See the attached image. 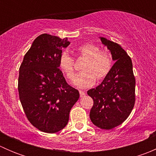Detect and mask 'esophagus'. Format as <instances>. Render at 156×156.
Wrapping results in <instances>:
<instances>
[{"label": "esophagus", "instance_id": "esophagus-1", "mask_svg": "<svg viewBox=\"0 0 156 156\" xmlns=\"http://www.w3.org/2000/svg\"><path fill=\"white\" fill-rule=\"evenodd\" d=\"M79 94H80V97H84V96H85V91L79 90Z\"/></svg>", "mask_w": 156, "mask_h": 156}]
</instances>
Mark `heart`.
Instances as JSON below:
<instances>
[{
  "mask_svg": "<svg viewBox=\"0 0 156 156\" xmlns=\"http://www.w3.org/2000/svg\"><path fill=\"white\" fill-rule=\"evenodd\" d=\"M76 51L80 56L86 58L81 66L83 71L74 77L73 84L76 87H90L95 84L96 78L100 81L108 75L112 67V59L108 52L100 51L99 47L90 43L78 47ZM58 65L67 78L72 80L74 75V60L66 51L61 53Z\"/></svg>",
  "mask_w": 156,
  "mask_h": 156,
  "instance_id": "b5f03b06",
  "label": "heart"
}]
</instances>
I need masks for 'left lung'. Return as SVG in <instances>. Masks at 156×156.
<instances>
[{"mask_svg": "<svg viewBox=\"0 0 156 156\" xmlns=\"http://www.w3.org/2000/svg\"><path fill=\"white\" fill-rule=\"evenodd\" d=\"M115 61L101 84L87 91L94 100L90 118L94 125L110 130L127 119L135 103V78L130 56L119 44L100 37Z\"/></svg>", "mask_w": 156, "mask_h": 156, "instance_id": "8db88e82", "label": "left lung"}]
</instances>
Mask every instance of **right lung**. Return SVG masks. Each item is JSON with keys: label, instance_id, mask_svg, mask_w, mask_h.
I'll list each match as a JSON object with an SVG mask.
<instances>
[{"label": "right lung", "instance_id": "obj_1", "mask_svg": "<svg viewBox=\"0 0 156 156\" xmlns=\"http://www.w3.org/2000/svg\"><path fill=\"white\" fill-rule=\"evenodd\" d=\"M68 38L42 34L36 37L20 67V100L30 123L45 133L66 126L79 92L67 84L58 60Z\"/></svg>", "mask_w": 156, "mask_h": 156}]
</instances>
